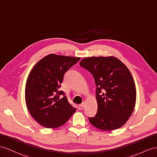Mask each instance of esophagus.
Instances as JSON below:
<instances>
[{"instance_id":"34e87169","label":"esophagus","mask_w":157,"mask_h":157,"mask_svg":"<svg viewBox=\"0 0 157 157\" xmlns=\"http://www.w3.org/2000/svg\"><path fill=\"white\" fill-rule=\"evenodd\" d=\"M78 110H82V109H83V104L78 105Z\"/></svg>"}]
</instances>
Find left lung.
Instances as JSON below:
<instances>
[{"mask_svg":"<svg viewBox=\"0 0 157 157\" xmlns=\"http://www.w3.org/2000/svg\"><path fill=\"white\" fill-rule=\"evenodd\" d=\"M79 65L93 74L97 86V113L89 122L102 131L123 126L136 101L135 82L127 66L113 56L87 57Z\"/></svg>","mask_w":157,"mask_h":157,"instance_id":"obj_1","label":"left lung"}]
</instances>
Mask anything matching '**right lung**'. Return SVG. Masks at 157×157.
Returning <instances> with one entry per match:
<instances>
[{
    "instance_id": "1",
    "label": "right lung",
    "mask_w": 157,
    "mask_h": 157,
    "mask_svg": "<svg viewBox=\"0 0 157 157\" xmlns=\"http://www.w3.org/2000/svg\"><path fill=\"white\" fill-rule=\"evenodd\" d=\"M79 57L50 54L31 70L25 89V103L31 116L42 126L56 128L64 124L75 112L64 92L59 91L64 74Z\"/></svg>"
}]
</instances>
